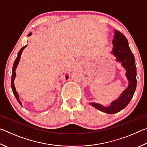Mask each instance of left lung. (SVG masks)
Segmentation results:
<instances>
[{
    "mask_svg": "<svg viewBox=\"0 0 147 147\" xmlns=\"http://www.w3.org/2000/svg\"><path fill=\"white\" fill-rule=\"evenodd\" d=\"M113 54L117 57V60L121 61L126 69V77L129 85L117 100L113 102L110 106L104 107L100 104L91 103V105L98 110L109 114L117 113L124 109L132 98L137 86L136 61L133 53L128 46L127 39L120 32L115 30L113 41Z\"/></svg>",
    "mask_w": 147,
    "mask_h": 147,
    "instance_id": "1",
    "label": "left lung"
}]
</instances>
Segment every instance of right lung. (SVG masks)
<instances>
[{
    "label": "right lung",
    "instance_id": "obj_1",
    "mask_svg": "<svg viewBox=\"0 0 147 147\" xmlns=\"http://www.w3.org/2000/svg\"><path fill=\"white\" fill-rule=\"evenodd\" d=\"M31 34H32L31 33H30V34H28V36H30ZM26 46L27 45L23 47V48H22L21 50H20L18 54H17V58L16 59V60H15V61H14V63H13V69H12V75H11V89H12V91H13V93L14 94L15 96H16L17 100L19 102V103L21 104V106H22V103H21V102L19 100V94H18V93H17V92L16 91V88H15V86H14V79H15V78H16V69L17 67V65H18L19 62L20 58H21V54H22V52H23V50L26 48ZM66 78H67V76Z\"/></svg>",
    "mask_w": 147,
    "mask_h": 147
}]
</instances>
